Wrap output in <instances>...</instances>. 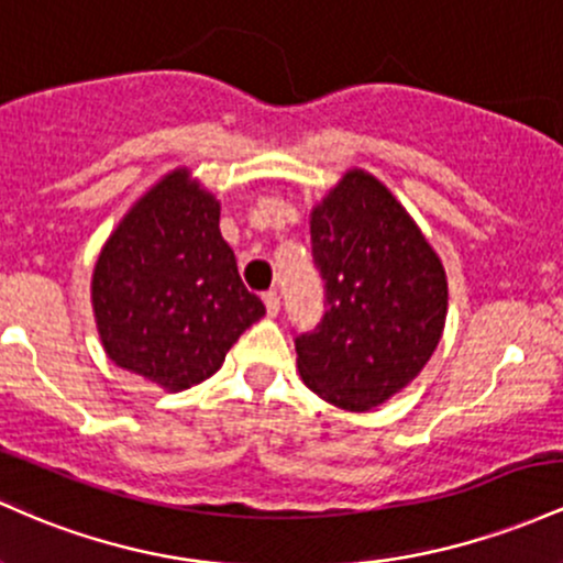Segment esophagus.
I'll return each instance as SVG.
<instances>
[{"instance_id":"obj_1","label":"esophagus","mask_w":563,"mask_h":563,"mask_svg":"<svg viewBox=\"0 0 563 563\" xmlns=\"http://www.w3.org/2000/svg\"><path fill=\"white\" fill-rule=\"evenodd\" d=\"M264 307H267V312H269V314H277V312H280V294H277L275 288H272V291L264 294Z\"/></svg>"}]
</instances>
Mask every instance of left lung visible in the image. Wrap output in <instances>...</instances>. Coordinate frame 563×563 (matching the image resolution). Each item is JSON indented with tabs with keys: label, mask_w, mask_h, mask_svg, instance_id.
Here are the masks:
<instances>
[{
	"label": "left lung",
	"mask_w": 563,
	"mask_h": 563,
	"mask_svg": "<svg viewBox=\"0 0 563 563\" xmlns=\"http://www.w3.org/2000/svg\"><path fill=\"white\" fill-rule=\"evenodd\" d=\"M323 314L294 333L312 393L366 411L422 372L441 339L449 291L441 258L374 176L352 170L312 211Z\"/></svg>",
	"instance_id": "obj_1"
}]
</instances>
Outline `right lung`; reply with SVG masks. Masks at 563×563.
Here are the masks:
<instances>
[{"label": "right lung", "mask_w": 563, "mask_h": 563, "mask_svg": "<svg viewBox=\"0 0 563 563\" xmlns=\"http://www.w3.org/2000/svg\"><path fill=\"white\" fill-rule=\"evenodd\" d=\"M92 310L117 366L165 390H187L219 372L264 305L240 280L219 232V202L176 170L103 245Z\"/></svg>", "instance_id": "right-lung-1"}]
</instances>
